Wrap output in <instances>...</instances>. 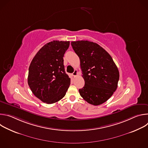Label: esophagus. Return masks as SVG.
<instances>
[{"mask_svg":"<svg viewBox=\"0 0 148 148\" xmlns=\"http://www.w3.org/2000/svg\"><path fill=\"white\" fill-rule=\"evenodd\" d=\"M77 74H78V71H77V70H75L74 71V73H73V75L74 77H76V76H77Z\"/></svg>","mask_w":148,"mask_h":148,"instance_id":"34e87169","label":"esophagus"}]
</instances>
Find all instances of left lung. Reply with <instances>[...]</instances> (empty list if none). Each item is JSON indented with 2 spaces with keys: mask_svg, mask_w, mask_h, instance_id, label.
<instances>
[{
  "mask_svg": "<svg viewBox=\"0 0 148 148\" xmlns=\"http://www.w3.org/2000/svg\"><path fill=\"white\" fill-rule=\"evenodd\" d=\"M71 46L80 60L84 87L80 95L90 104L106 102L116 91L119 78L118 69L109 54L98 44L87 40L72 41Z\"/></svg>",
  "mask_w": 148,
  "mask_h": 148,
  "instance_id": "1",
  "label": "left lung"
}]
</instances>
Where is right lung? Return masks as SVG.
I'll return each mask as SVG.
<instances>
[{
  "label": "right lung",
  "mask_w": 148,
  "mask_h": 148,
  "mask_svg": "<svg viewBox=\"0 0 148 148\" xmlns=\"http://www.w3.org/2000/svg\"><path fill=\"white\" fill-rule=\"evenodd\" d=\"M70 41L54 40L41 47L29 69L28 84L33 94L42 102L55 103L64 97L70 85L66 73L64 54Z\"/></svg>",
  "instance_id": "add662e5"
}]
</instances>
